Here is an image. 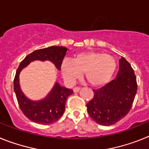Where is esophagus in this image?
I'll return each mask as SVG.
<instances>
[{"label": "esophagus", "mask_w": 149, "mask_h": 149, "mask_svg": "<svg viewBox=\"0 0 149 149\" xmlns=\"http://www.w3.org/2000/svg\"><path fill=\"white\" fill-rule=\"evenodd\" d=\"M79 90H80V87H74V89H73L74 93H78Z\"/></svg>", "instance_id": "34e87169"}]
</instances>
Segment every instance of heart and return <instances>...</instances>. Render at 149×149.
Returning a JSON list of instances; mask_svg holds the SVG:
<instances>
[{"label": "heart", "mask_w": 149, "mask_h": 149, "mask_svg": "<svg viewBox=\"0 0 149 149\" xmlns=\"http://www.w3.org/2000/svg\"><path fill=\"white\" fill-rule=\"evenodd\" d=\"M116 68L113 57L94 51H82L73 56L72 60L65 59L61 64V74L68 84H73L84 74L93 86H101L111 80Z\"/></svg>", "instance_id": "obj_1"}]
</instances>
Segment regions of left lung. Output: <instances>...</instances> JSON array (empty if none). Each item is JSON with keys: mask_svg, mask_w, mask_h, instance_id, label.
I'll use <instances>...</instances> for the list:
<instances>
[{"mask_svg": "<svg viewBox=\"0 0 149 149\" xmlns=\"http://www.w3.org/2000/svg\"><path fill=\"white\" fill-rule=\"evenodd\" d=\"M137 90L136 75L124 57L119 60L116 77L98 89L86 104L89 115L96 123L109 126L119 122L131 110Z\"/></svg>", "mask_w": 149, "mask_h": 149, "instance_id": "obj_1", "label": "left lung"}]
</instances>
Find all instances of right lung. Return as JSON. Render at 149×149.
<instances>
[{
  "label": "right lung",
  "instance_id": "obj_1",
  "mask_svg": "<svg viewBox=\"0 0 149 149\" xmlns=\"http://www.w3.org/2000/svg\"><path fill=\"white\" fill-rule=\"evenodd\" d=\"M68 48L63 46H51L48 48L36 50L27 55L21 62L14 79V91L17 101L23 113L30 120L42 125H50L59 120L65 111V101L73 90L60 86L56 82L47 95L39 101L29 99L21 89L19 74L24 68L35 60H49L56 68L60 70L63 58Z\"/></svg>",
  "mask_w": 149,
  "mask_h": 149
}]
</instances>
